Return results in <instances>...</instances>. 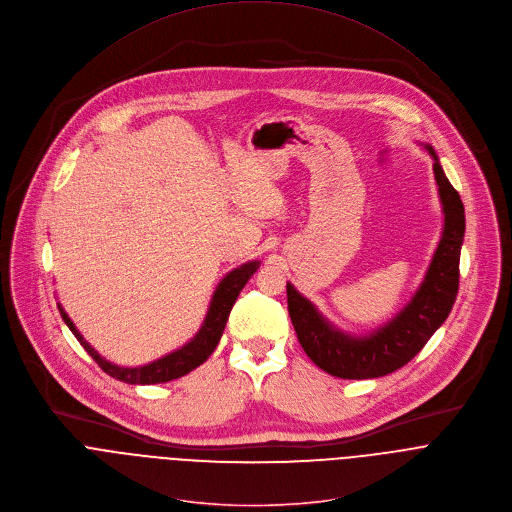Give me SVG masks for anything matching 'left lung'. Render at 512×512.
I'll list each match as a JSON object with an SVG mask.
<instances>
[{
	"label": "left lung",
	"instance_id": "left-lung-1",
	"mask_svg": "<svg viewBox=\"0 0 512 512\" xmlns=\"http://www.w3.org/2000/svg\"><path fill=\"white\" fill-rule=\"evenodd\" d=\"M434 177L444 209V231L428 273L412 301L384 327L366 337H352L331 327L291 283L287 309L297 339L309 360L323 372L344 380L380 378L406 366L432 333L446 321L458 295L460 247L464 239V205L446 179L432 146Z\"/></svg>",
	"mask_w": 512,
	"mask_h": 512
}]
</instances>
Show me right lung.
Returning a JSON list of instances; mask_svg holds the SVG:
<instances>
[{"mask_svg": "<svg viewBox=\"0 0 512 512\" xmlns=\"http://www.w3.org/2000/svg\"><path fill=\"white\" fill-rule=\"evenodd\" d=\"M259 265H261L259 261H249V263L237 267L235 271H231L219 283V287H217V291L211 299V307H209V313L205 317V323H203L201 331L191 339V342L185 348H181L179 352L168 354V356H164V358H160V360H156L148 366H142V368H120V366H114V364L106 362L98 352L92 350V346L80 335V331L76 329L72 319L66 315L62 305H58V309H60V315L66 321V325L76 335L80 346L92 356V360L108 376H112L120 382H126V384H162V382L177 380V378L193 372L215 352L219 339L223 335V329L227 325L229 313H231L241 289L251 279V275L259 269Z\"/></svg>", "mask_w": 512, "mask_h": 512, "instance_id": "obj_1", "label": "right lung"}]
</instances>
